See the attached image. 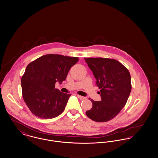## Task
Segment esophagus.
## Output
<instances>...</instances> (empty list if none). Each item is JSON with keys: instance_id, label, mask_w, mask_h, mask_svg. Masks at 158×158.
Wrapping results in <instances>:
<instances>
[{"instance_id": "esophagus-1", "label": "esophagus", "mask_w": 158, "mask_h": 158, "mask_svg": "<svg viewBox=\"0 0 158 158\" xmlns=\"http://www.w3.org/2000/svg\"><path fill=\"white\" fill-rule=\"evenodd\" d=\"M77 96H78V98L80 99V100H84L85 99L87 98L86 97H84V96H80V95H77Z\"/></svg>"}]
</instances>
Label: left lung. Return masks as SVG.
I'll return each instance as SVG.
<instances>
[{
    "instance_id": "1",
    "label": "left lung",
    "mask_w": 158,
    "mask_h": 158,
    "mask_svg": "<svg viewBox=\"0 0 158 158\" xmlns=\"http://www.w3.org/2000/svg\"><path fill=\"white\" fill-rule=\"evenodd\" d=\"M100 89V101L91 99L87 116L96 122H107L124 108L131 90V75L126 67L114 59L84 58ZM90 100V99H89Z\"/></svg>"
}]
</instances>
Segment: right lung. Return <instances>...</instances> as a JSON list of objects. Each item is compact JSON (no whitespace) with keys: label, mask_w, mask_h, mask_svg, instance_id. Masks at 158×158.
I'll return each instance as SVG.
<instances>
[{"label":"right lung","mask_w":158,"mask_h":158,"mask_svg":"<svg viewBox=\"0 0 158 158\" xmlns=\"http://www.w3.org/2000/svg\"><path fill=\"white\" fill-rule=\"evenodd\" d=\"M78 61L77 57L48 54L27 65L21 78L23 97L35 116L51 119L63 112L71 94L55 89V83L65 80Z\"/></svg>","instance_id":"right-lung-1"}]
</instances>
